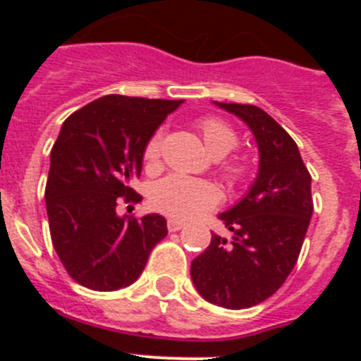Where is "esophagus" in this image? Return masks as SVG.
Masks as SVG:
<instances>
[{"instance_id":"obj_1","label":"esophagus","mask_w":361,"mask_h":361,"mask_svg":"<svg viewBox=\"0 0 361 361\" xmlns=\"http://www.w3.org/2000/svg\"><path fill=\"white\" fill-rule=\"evenodd\" d=\"M183 228H184L183 220L168 219V229H170V231H178V229H183Z\"/></svg>"}]
</instances>
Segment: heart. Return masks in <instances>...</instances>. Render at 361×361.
I'll use <instances>...</instances> for the list:
<instances>
[{
  "label": "heart",
  "instance_id": "b5f03b06",
  "mask_svg": "<svg viewBox=\"0 0 361 361\" xmlns=\"http://www.w3.org/2000/svg\"><path fill=\"white\" fill-rule=\"evenodd\" d=\"M199 132L208 152L215 159L228 155L238 145L237 132L228 123L216 119V117L200 119ZM161 146L162 132L157 130L146 141L145 149H142V159L148 168L157 166L159 157H161ZM220 170L231 183H238L247 173V168L238 161L224 162ZM149 202L153 208L173 216V219H190V216L199 215L200 212L213 208L219 202V190L215 188V184L208 183V180L190 178L184 175H170V177L159 180L157 184H153L152 191H149Z\"/></svg>",
  "mask_w": 361,
  "mask_h": 361
}]
</instances>
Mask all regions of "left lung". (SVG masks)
Returning a JSON list of instances; mask_svg holds the SVG:
<instances>
[{
  "instance_id": "left-lung-1",
  "label": "left lung",
  "mask_w": 361,
  "mask_h": 361,
  "mask_svg": "<svg viewBox=\"0 0 361 361\" xmlns=\"http://www.w3.org/2000/svg\"><path fill=\"white\" fill-rule=\"evenodd\" d=\"M213 103L247 124L260 159L250 191L219 215L231 240L213 233L190 273L209 304L245 309L275 295L298 260L312 215L311 175L291 135L262 108Z\"/></svg>"
}]
</instances>
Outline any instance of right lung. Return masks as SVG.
Masks as SVG:
<instances>
[{"label":"right lung","mask_w":361,"mask_h":361,"mask_svg":"<svg viewBox=\"0 0 361 361\" xmlns=\"http://www.w3.org/2000/svg\"><path fill=\"white\" fill-rule=\"evenodd\" d=\"M184 101L104 95L63 123L50 152L44 190L54 250L66 273L94 291H116L141 276L152 250L168 235L157 213L117 215L119 197L141 175L142 149Z\"/></svg>","instance_id":"obj_1"}]
</instances>
